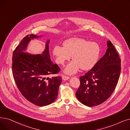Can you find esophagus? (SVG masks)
Here are the masks:
<instances>
[{
  "instance_id": "34e87169",
  "label": "esophagus",
  "mask_w": 130,
  "mask_h": 130,
  "mask_svg": "<svg viewBox=\"0 0 130 130\" xmlns=\"http://www.w3.org/2000/svg\"><path fill=\"white\" fill-rule=\"evenodd\" d=\"M62 78H63V80L65 81V80H69L70 77L69 76H65V75H63V76H62Z\"/></svg>"
}]
</instances>
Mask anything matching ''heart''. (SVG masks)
<instances>
[{
    "label": "heart",
    "mask_w": 130,
    "mask_h": 130,
    "mask_svg": "<svg viewBox=\"0 0 130 130\" xmlns=\"http://www.w3.org/2000/svg\"><path fill=\"white\" fill-rule=\"evenodd\" d=\"M100 48L95 42H89L84 39L72 38L64 42V47L56 45L53 50L56 61L63 65L72 56L73 60L64 69L67 74H74L79 69L88 70L97 63L100 55Z\"/></svg>",
    "instance_id": "b5f03b06"
}]
</instances>
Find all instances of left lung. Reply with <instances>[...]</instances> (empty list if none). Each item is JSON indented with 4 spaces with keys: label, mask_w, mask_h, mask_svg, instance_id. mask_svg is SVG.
<instances>
[{
    "label": "left lung",
    "mask_w": 130,
    "mask_h": 130,
    "mask_svg": "<svg viewBox=\"0 0 130 130\" xmlns=\"http://www.w3.org/2000/svg\"><path fill=\"white\" fill-rule=\"evenodd\" d=\"M105 54L92 68L80 77L76 92L82 104L93 107L103 103L114 91L120 78L121 65L119 55L109 40Z\"/></svg>",
    "instance_id": "obj_1"
}]
</instances>
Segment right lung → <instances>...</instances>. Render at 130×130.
I'll list each match as a JSON object with an SVG mask.
<instances>
[{"instance_id": "1", "label": "right lung", "mask_w": 130, "mask_h": 130, "mask_svg": "<svg viewBox=\"0 0 130 130\" xmlns=\"http://www.w3.org/2000/svg\"><path fill=\"white\" fill-rule=\"evenodd\" d=\"M41 37L30 35L23 39L13 52L12 72L16 85L24 98L36 106H45L57 99L62 80L60 76L48 77L57 74L60 70L50 59L49 40L41 54L24 52L31 40Z\"/></svg>"}]
</instances>
